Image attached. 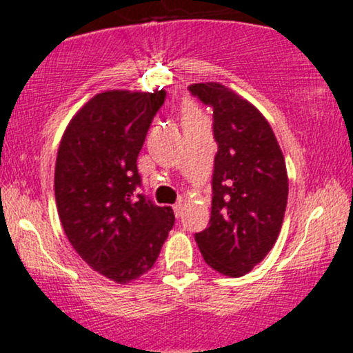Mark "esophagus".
<instances>
[{
  "label": "esophagus",
  "mask_w": 353,
  "mask_h": 353,
  "mask_svg": "<svg viewBox=\"0 0 353 353\" xmlns=\"http://www.w3.org/2000/svg\"><path fill=\"white\" fill-rule=\"evenodd\" d=\"M181 211H183V206H181V201L173 204V212H175L176 217L181 216Z\"/></svg>",
  "instance_id": "obj_1"
}]
</instances>
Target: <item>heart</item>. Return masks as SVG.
I'll return each mask as SVG.
<instances>
[{
    "mask_svg": "<svg viewBox=\"0 0 353 353\" xmlns=\"http://www.w3.org/2000/svg\"><path fill=\"white\" fill-rule=\"evenodd\" d=\"M185 116H198V114H196V111L191 110V108H188V110H186V114Z\"/></svg>",
    "mask_w": 353,
    "mask_h": 353,
    "instance_id": "heart-1",
    "label": "heart"
}]
</instances>
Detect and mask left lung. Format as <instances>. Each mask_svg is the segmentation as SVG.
<instances>
[{
  "label": "left lung",
  "mask_w": 353,
  "mask_h": 353,
  "mask_svg": "<svg viewBox=\"0 0 353 353\" xmlns=\"http://www.w3.org/2000/svg\"><path fill=\"white\" fill-rule=\"evenodd\" d=\"M190 93L212 108L217 142L210 225L194 234L204 262L242 276L275 245L288 199V175L275 134L255 106L219 83Z\"/></svg>",
  "instance_id": "8db88e82"
}]
</instances>
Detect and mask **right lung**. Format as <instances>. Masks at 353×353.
Wrapping results in <instances>:
<instances>
[{
	"label": "right lung",
	"instance_id": "add662e5",
	"mask_svg": "<svg viewBox=\"0 0 353 353\" xmlns=\"http://www.w3.org/2000/svg\"><path fill=\"white\" fill-rule=\"evenodd\" d=\"M167 93L112 90L91 98L67 125L55 163L60 223L77 254L116 283L154 267L175 223L170 206L137 193L152 121Z\"/></svg>",
	"mask_w": 353,
	"mask_h": 353
}]
</instances>
